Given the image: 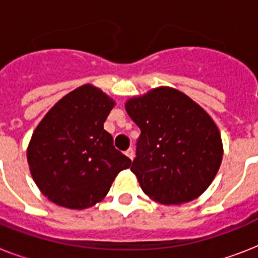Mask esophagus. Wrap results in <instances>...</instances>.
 <instances>
[{"instance_id":"esophagus-1","label":"esophagus","mask_w":258,"mask_h":258,"mask_svg":"<svg viewBox=\"0 0 258 258\" xmlns=\"http://www.w3.org/2000/svg\"><path fill=\"white\" fill-rule=\"evenodd\" d=\"M125 155H127V157H128L131 161H133V159H134V150L133 149L127 150V151H125Z\"/></svg>"}]
</instances>
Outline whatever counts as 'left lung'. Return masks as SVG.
<instances>
[{"label": "left lung", "mask_w": 258, "mask_h": 258, "mask_svg": "<svg viewBox=\"0 0 258 258\" xmlns=\"http://www.w3.org/2000/svg\"><path fill=\"white\" fill-rule=\"evenodd\" d=\"M125 109L141 128L131 171L145 194L165 205L200 197L222 162L220 131L206 111L169 87L130 99Z\"/></svg>", "instance_id": "obj_1"}]
</instances>
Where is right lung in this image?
<instances>
[{"instance_id": "add662e5", "label": "right lung", "mask_w": 258, "mask_h": 258, "mask_svg": "<svg viewBox=\"0 0 258 258\" xmlns=\"http://www.w3.org/2000/svg\"><path fill=\"white\" fill-rule=\"evenodd\" d=\"M113 104L100 89L86 84L57 101L34 130L28 147L30 174L58 206L91 208L131 165L104 130Z\"/></svg>"}]
</instances>
